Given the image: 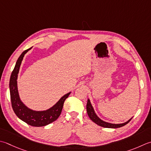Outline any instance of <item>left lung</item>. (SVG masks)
<instances>
[{
  "mask_svg": "<svg viewBox=\"0 0 151 151\" xmlns=\"http://www.w3.org/2000/svg\"><path fill=\"white\" fill-rule=\"evenodd\" d=\"M86 111H87L88 116L90 117V119L92 120L94 123H96V124L101 127H103V128H120V127L124 126L126 124H128L133 118V117L131 118L130 119H129L128 121H126V122H124L122 124H113V123L105 122V121L100 119V118L96 114L95 110H94L93 106L90 102V99H88V102L86 105Z\"/></svg>",
  "mask_w": 151,
  "mask_h": 151,
  "instance_id": "left-lung-1",
  "label": "left lung"
}]
</instances>
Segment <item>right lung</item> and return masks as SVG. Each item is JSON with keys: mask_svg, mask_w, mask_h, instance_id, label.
I'll return each instance as SVG.
<instances>
[{"mask_svg": "<svg viewBox=\"0 0 151 151\" xmlns=\"http://www.w3.org/2000/svg\"><path fill=\"white\" fill-rule=\"evenodd\" d=\"M30 48L25 50L17 59L16 65L11 74L10 84V93L12 106L16 116L23 122L29 125L35 127L44 126L54 122L58 119L63 109V103L69 96L70 91L62 96L60 100L50 108L44 111H35L29 108L20 99L17 88V77L19 71L20 66L23 57L27 53Z\"/></svg>", "mask_w": 151, "mask_h": 151, "instance_id": "1", "label": "right lung"}]
</instances>
